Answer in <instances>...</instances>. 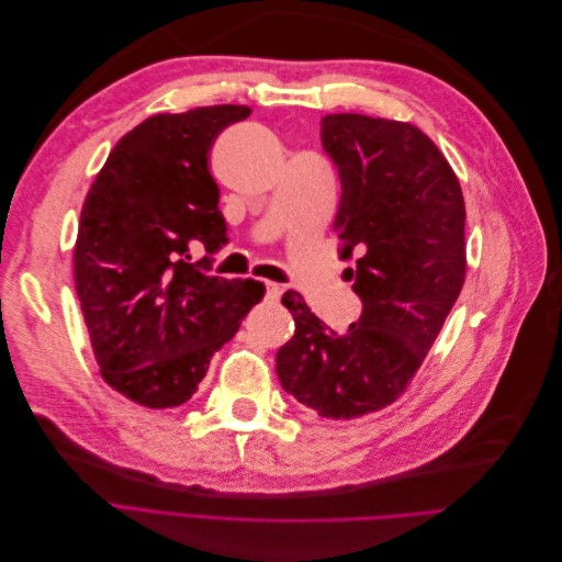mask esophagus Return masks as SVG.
<instances>
[{"instance_id": "1", "label": "esophagus", "mask_w": 562, "mask_h": 562, "mask_svg": "<svg viewBox=\"0 0 562 562\" xmlns=\"http://www.w3.org/2000/svg\"><path fill=\"white\" fill-rule=\"evenodd\" d=\"M281 292H283V288L279 283H265V300L270 304L281 300Z\"/></svg>"}]
</instances>
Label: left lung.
I'll return each mask as SVG.
<instances>
[{
	"mask_svg": "<svg viewBox=\"0 0 562 562\" xmlns=\"http://www.w3.org/2000/svg\"><path fill=\"white\" fill-rule=\"evenodd\" d=\"M319 142L338 169L334 226L361 251L359 323L338 334L288 290L295 334L279 347L285 393L325 418L378 412L405 391L464 285V199L435 142L409 123L327 114Z\"/></svg>",
	"mask_w": 562,
	"mask_h": 562,
	"instance_id": "obj_1",
	"label": "left lung"
}]
</instances>
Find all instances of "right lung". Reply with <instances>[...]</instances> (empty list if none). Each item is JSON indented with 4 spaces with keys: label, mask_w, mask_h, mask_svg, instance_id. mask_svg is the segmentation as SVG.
<instances>
[{
    "label": "right lung",
    "mask_w": 562,
    "mask_h": 562,
    "mask_svg": "<svg viewBox=\"0 0 562 562\" xmlns=\"http://www.w3.org/2000/svg\"><path fill=\"white\" fill-rule=\"evenodd\" d=\"M245 104L146 119L114 146L79 217L75 288L104 382L150 409L187 403L212 355L265 295L254 279L212 277L226 243L207 153ZM201 244L209 256L190 263Z\"/></svg>",
    "instance_id": "obj_1"
}]
</instances>
